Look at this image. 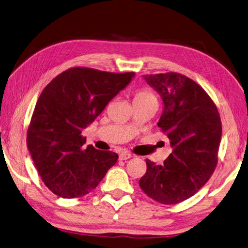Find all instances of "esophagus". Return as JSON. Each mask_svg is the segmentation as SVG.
Instances as JSON below:
<instances>
[{
	"label": "esophagus",
	"instance_id": "34e87169",
	"mask_svg": "<svg viewBox=\"0 0 248 248\" xmlns=\"http://www.w3.org/2000/svg\"><path fill=\"white\" fill-rule=\"evenodd\" d=\"M129 158H131V155L129 154V153H127V152H123V153H121L120 154V155H119V159L120 160H127V159H129Z\"/></svg>",
	"mask_w": 248,
	"mask_h": 248
}]
</instances>
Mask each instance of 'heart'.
<instances>
[{"instance_id":"1","label":"heart","mask_w":248,"mask_h":248,"mask_svg":"<svg viewBox=\"0 0 248 248\" xmlns=\"http://www.w3.org/2000/svg\"><path fill=\"white\" fill-rule=\"evenodd\" d=\"M144 101H156V95L154 92L148 88H141L135 93L134 102H144ZM158 102V101H156Z\"/></svg>"}]
</instances>
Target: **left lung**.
Wrapping results in <instances>:
<instances>
[{
    "instance_id": "left-lung-1",
    "label": "left lung",
    "mask_w": 248,
    "mask_h": 248,
    "mask_svg": "<svg viewBox=\"0 0 248 248\" xmlns=\"http://www.w3.org/2000/svg\"><path fill=\"white\" fill-rule=\"evenodd\" d=\"M158 92L164 110L158 122L173 148L162 165L146 159L141 189L162 204H177L194 196L207 183L218 164L221 118L208 93L178 72L146 75Z\"/></svg>"
}]
</instances>
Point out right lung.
I'll return each mask as SVG.
<instances>
[{
    "instance_id": "right-lung-1",
    "label": "right lung",
    "mask_w": 248,
    "mask_h": 248,
    "mask_svg": "<svg viewBox=\"0 0 248 248\" xmlns=\"http://www.w3.org/2000/svg\"><path fill=\"white\" fill-rule=\"evenodd\" d=\"M134 76L72 67L43 89L28 126L27 146L39 176L54 195L85 196L116 164V153L86 147L82 130Z\"/></svg>"
}]
</instances>
